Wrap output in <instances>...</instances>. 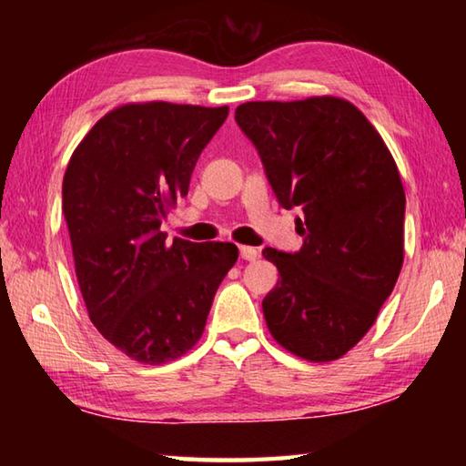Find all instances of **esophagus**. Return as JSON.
Instances as JSON below:
<instances>
[{"label":"esophagus","mask_w":466,"mask_h":466,"mask_svg":"<svg viewBox=\"0 0 466 466\" xmlns=\"http://www.w3.org/2000/svg\"><path fill=\"white\" fill-rule=\"evenodd\" d=\"M240 257L244 258V261H257L258 258V250L255 247H240Z\"/></svg>","instance_id":"34e87169"}]
</instances>
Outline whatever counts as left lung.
Listing matches in <instances>:
<instances>
[{"label": "left lung", "instance_id": "obj_1", "mask_svg": "<svg viewBox=\"0 0 466 466\" xmlns=\"http://www.w3.org/2000/svg\"><path fill=\"white\" fill-rule=\"evenodd\" d=\"M236 123L281 208H299L298 252L265 248L279 281L263 314L283 350L333 361L360 343L399 279L405 188L380 133L350 100L244 102Z\"/></svg>", "mask_w": 466, "mask_h": 466}]
</instances>
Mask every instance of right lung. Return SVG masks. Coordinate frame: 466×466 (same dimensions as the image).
Instances as JSON below:
<instances>
[{
  "mask_svg": "<svg viewBox=\"0 0 466 466\" xmlns=\"http://www.w3.org/2000/svg\"><path fill=\"white\" fill-rule=\"evenodd\" d=\"M226 116L228 106L127 102L69 157L63 216L88 317L139 364L160 366L193 350L238 258L232 242H167L160 232Z\"/></svg>",
  "mask_w": 466,
  "mask_h": 466,
  "instance_id": "1",
  "label": "right lung"
}]
</instances>
